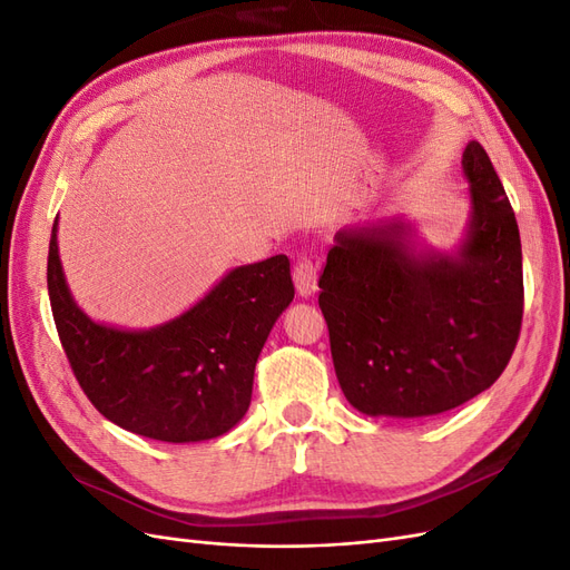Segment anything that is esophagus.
I'll use <instances>...</instances> for the list:
<instances>
[{
    "mask_svg": "<svg viewBox=\"0 0 570 570\" xmlns=\"http://www.w3.org/2000/svg\"><path fill=\"white\" fill-rule=\"evenodd\" d=\"M292 278H295V287L302 297H312L316 292V283H318V273H316V264L314 258L308 254H299L297 264H295V273H292Z\"/></svg>",
    "mask_w": 570,
    "mask_h": 570,
    "instance_id": "34e87169",
    "label": "esophagus"
}]
</instances>
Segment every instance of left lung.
<instances>
[{"instance_id": "1", "label": "left lung", "mask_w": 570, "mask_h": 570, "mask_svg": "<svg viewBox=\"0 0 570 570\" xmlns=\"http://www.w3.org/2000/svg\"><path fill=\"white\" fill-rule=\"evenodd\" d=\"M471 223L456 256L413 252L402 220L335 235L318 306L347 402L368 416L423 419L488 390L523 321L521 235L480 142L463 151Z\"/></svg>"}]
</instances>
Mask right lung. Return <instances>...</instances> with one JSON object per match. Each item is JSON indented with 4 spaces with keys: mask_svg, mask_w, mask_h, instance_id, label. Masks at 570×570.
Returning <instances> with one entry per match:
<instances>
[{
    "mask_svg": "<svg viewBox=\"0 0 570 570\" xmlns=\"http://www.w3.org/2000/svg\"><path fill=\"white\" fill-rule=\"evenodd\" d=\"M57 333L92 406L135 435L202 442L249 409L256 358L295 297L285 254L230 271L189 312L149 331H118L85 316L68 292L57 223L47 256Z\"/></svg>",
    "mask_w": 570,
    "mask_h": 570,
    "instance_id": "add662e5",
    "label": "right lung"
}]
</instances>
